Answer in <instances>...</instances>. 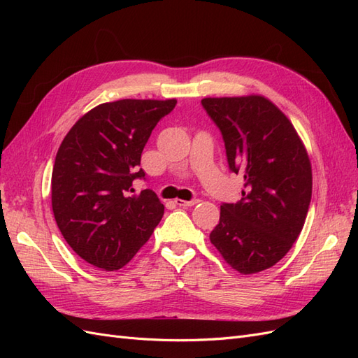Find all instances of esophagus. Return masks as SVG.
I'll return each mask as SVG.
<instances>
[{"label": "esophagus", "instance_id": "1", "mask_svg": "<svg viewBox=\"0 0 358 358\" xmlns=\"http://www.w3.org/2000/svg\"><path fill=\"white\" fill-rule=\"evenodd\" d=\"M175 203L178 204V206H182V208H191V206H196L197 203H200V200L199 199H192V200H189V201H187V200H175Z\"/></svg>", "mask_w": 358, "mask_h": 358}]
</instances>
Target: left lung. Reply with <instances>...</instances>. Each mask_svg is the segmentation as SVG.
Returning a JSON list of instances; mask_svg holds the SVG:
<instances>
[{
    "mask_svg": "<svg viewBox=\"0 0 358 358\" xmlns=\"http://www.w3.org/2000/svg\"><path fill=\"white\" fill-rule=\"evenodd\" d=\"M220 128L229 167L242 175L237 203H222L210 242L237 272L275 266L305 225L312 197V169L296 128L262 95L203 99Z\"/></svg>",
    "mask_w": 358,
    "mask_h": 358,
    "instance_id": "8db88e82",
    "label": "left lung"
}]
</instances>
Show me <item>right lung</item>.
<instances>
[{
  "label": "right lung",
  "instance_id": "right-lung-1",
  "mask_svg": "<svg viewBox=\"0 0 358 358\" xmlns=\"http://www.w3.org/2000/svg\"><path fill=\"white\" fill-rule=\"evenodd\" d=\"M176 100H117L85 113L64 137L52 171V210L64 239L86 263L124 267L164 215L152 189L134 194L143 148Z\"/></svg>",
  "mask_w": 358,
  "mask_h": 358
}]
</instances>
